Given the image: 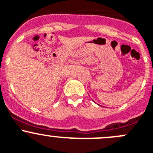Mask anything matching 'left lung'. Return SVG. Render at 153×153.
<instances>
[{
	"label": "left lung",
	"mask_w": 153,
	"mask_h": 153,
	"mask_svg": "<svg viewBox=\"0 0 153 153\" xmlns=\"http://www.w3.org/2000/svg\"><path fill=\"white\" fill-rule=\"evenodd\" d=\"M98 105H99V104H98Z\"/></svg>",
	"instance_id": "1"
}]
</instances>
